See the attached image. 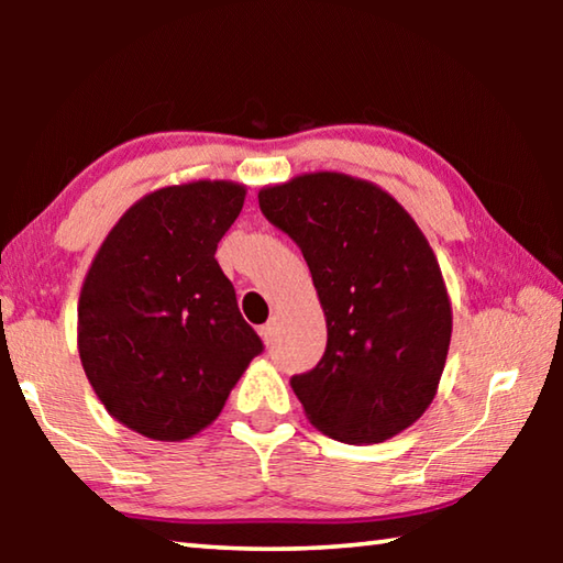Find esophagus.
<instances>
[{"label":"esophagus","mask_w":563,"mask_h":563,"mask_svg":"<svg viewBox=\"0 0 563 563\" xmlns=\"http://www.w3.org/2000/svg\"><path fill=\"white\" fill-rule=\"evenodd\" d=\"M258 332H261V338H263L265 345H271L273 338H275V320L273 322H265V325Z\"/></svg>","instance_id":"1"}]
</instances>
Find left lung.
<instances>
[{
	"label": "left lung",
	"mask_w": 563,
	"mask_h": 563,
	"mask_svg": "<svg viewBox=\"0 0 563 563\" xmlns=\"http://www.w3.org/2000/svg\"><path fill=\"white\" fill-rule=\"evenodd\" d=\"M302 251L325 310L328 347L290 385L322 434L375 444L432 405L452 305L424 233L393 196L345 174L295 176L258 194Z\"/></svg>",
	"instance_id": "1"
}]
</instances>
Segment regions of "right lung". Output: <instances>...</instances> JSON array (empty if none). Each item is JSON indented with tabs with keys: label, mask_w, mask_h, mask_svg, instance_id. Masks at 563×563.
Listing matches in <instances>:
<instances>
[{
	"label": "right lung",
	"mask_w": 563,
	"mask_h": 563,
	"mask_svg": "<svg viewBox=\"0 0 563 563\" xmlns=\"http://www.w3.org/2000/svg\"><path fill=\"white\" fill-rule=\"evenodd\" d=\"M245 186L194 180L133 203L79 298V357L113 419L158 442L194 437L263 352L216 261Z\"/></svg>",
	"instance_id": "obj_1"
}]
</instances>
